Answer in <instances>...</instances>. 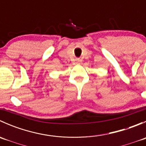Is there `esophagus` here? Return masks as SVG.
Returning a JSON list of instances; mask_svg holds the SVG:
<instances>
[{"instance_id":"1","label":"esophagus","mask_w":146,"mask_h":146,"mask_svg":"<svg viewBox=\"0 0 146 146\" xmlns=\"http://www.w3.org/2000/svg\"><path fill=\"white\" fill-rule=\"evenodd\" d=\"M76 64L79 65L80 64V60L79 59V58H76Z\"/></svg>"}]
</instances>
